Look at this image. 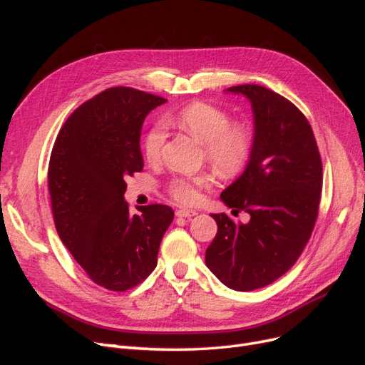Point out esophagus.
Instances as JSON below:
<instances>
[{
  "instance_id": "34e87169",
  "label": "esophagus",
  "mask_w": 365,
  "mask_h": 365,
  "mask_svg": "<svg viewBox=\"0 0 365 365\" xmlns=\"http://www.w3.org/2000/svg\"><path fill=\"white\" fill-rule=\"evenodd\" d=\"M196 215H197L196 210H190V208H180V210H176V216H180V217H193V216H196Z\"/></svg>"
}]
</instances>
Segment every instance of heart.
I'll return each mask as SVG.
<instances>
[{"instance_id": "b5f03b06", "label": "heart", "mask_w": 365, "mask_h": 365, "mask_svg": "<svg viewBox=\"0 0 365 365\" xmlns=\"http://www.w3.org/2000/svg\"><path fill=\"white\" fill-rule=\"evenodd\" d=\"M165 123L180 128L204 145L207 160L222 173H236L248 163L254 148L251 128L244 121H231L225 109L207 102H193L165 118ZM168 129L164 123H153L143 141V150L150 163L161 158ZM212 185V176L205 172L176 175L168 184L175 201L195 204L201 190Z\"/></svg>"}]
</instances>
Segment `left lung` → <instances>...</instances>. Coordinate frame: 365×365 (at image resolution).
Returning a JSON list of instances; mask_svg holds the SVG:
<instances>
[{
    "label": "left lung",
    "instance_id": "left-lung-1",
    "mask_svg": "<svg viewBox=\"0 0 365 365\" xmlns=\"http://www.w3.org/2000/svg\"><path fill=\"white\" fill-rule=\"evenodd\" d=\"M254 113V148L245 172L220 193L242 224L212 215L217 233L205 263L236 291L263 288L289 271L311 239L323 189V164L304 114L288 98L260 85H237Z\"/></svg>",
    "mask_w": 365,
    "mask_h": 365
}]
</instances>
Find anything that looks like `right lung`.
<instances>
[{
    "label": "right lung",
    "instance_id": "right-lung-1",
    "mask_svg": "<svg viewBox=\"0 0 365 365\" xmlns=\"http://www.w3.org/2000/svg\"><path fill=\"white\" fill-rule=\"evenodd\" d=\"M168 102L115 86L82 103L65 121L48 163V192L58 235L94 283L135 288L157 267L161 239L173 220L169 205L129 213L126 176L143 170L141 126Z\"/></svg>",
    "mask_w": 365,
    "mask_h": 365
}]
</instances>
